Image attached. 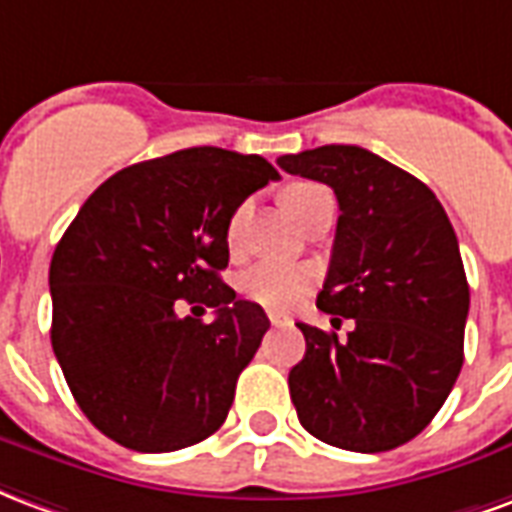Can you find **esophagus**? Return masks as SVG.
I'll use <instances>...</instances> for the list:
<instances>
[{
    "mask_svg": "<svg viewBox=\"0 0 512 512\" xmlns=\"http://www.w3.org/2000/svg\"><path fill=\"white\" fill-rule=\"evenodd\" d=\"M267 319H270L275 327H278V324H289V316H286V313H281V311H267Z\"/></svg>",
    "mask_w": 512,
    "mask_h": 512,
    "instance_id": "34e87169",
    "label": "esophagus"
}]
</instances>
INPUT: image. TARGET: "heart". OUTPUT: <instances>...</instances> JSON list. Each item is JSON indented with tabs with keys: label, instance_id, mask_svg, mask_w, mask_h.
Masks as SVG:
<instances>
[{
	"label": "heart",
	"instance_id": "obj_1",
	"mask_svg": "<svg viewBox=\"0 0 512 512\" xmlns=\"http://www.w3.org/2000/svg\"><path fill=\"white\" fill-rule=\"evenodd\" d=\"M319 193H324V188L313 185V182H294V185H289V188L281 193L283 207L292 212L294 218H300V212L305 210ZM245 212H248V207H240V210L231 215L229 226H226V242H229L231 251H234L237 242H240ZM308 283H311V275H308V270L297 267V264L264 261V264H256V267H251V270L242 275L240 292L245 294L248 300L259 302V305H267V308H289V305H294V302L305 294Z\"/></svg>",
	"mask_w": 512,
	"mask_h": 512
}]
</instances>
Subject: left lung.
<instances>
[{"label": "left lung", "mask_w": 512, "mask_h": 512, "mask_svg": "<svg viewBox=\"0 0 512 512\" xmlns=\"http://www.w3.org/2000/svg\"><path fill=\"white\" fill-rule=\"evenodd\" d=\"M278 166L335 190L341 215L316 305L354 319L346 341L297 324L305 357L289 393L302 428L354 453L406 445L464 365L469 283L445 207L409 171L352 144L281 155Z\"/></svg>", "instance_id": "obj_1"}]
</instances>
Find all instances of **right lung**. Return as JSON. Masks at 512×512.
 I'll return each mask as SVG.
<instances>
[{
	"mask_svg": "<svg viewBox=\"0 0 512 512\" xmlns=\"http://www.w3.org/2000/svg\"><path fill=\"white\" fill-rule=\"evenodd\" d=\"M281 179L261 155L190 147L108 177L59 240L48 286L51 346L89 423L138 453L215 434L270 319L220 270L242 201ZM207 301L216 319L179 317Z\"/></svg>",
	"mask_w": 512,
	"mask_h": 512,
	"instance_id": "1",
	"label": "right lung"
}]
</instances>
